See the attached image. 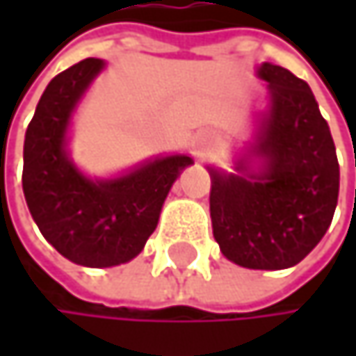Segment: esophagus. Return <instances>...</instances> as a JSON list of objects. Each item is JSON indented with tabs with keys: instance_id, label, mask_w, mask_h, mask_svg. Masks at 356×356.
I'll list each match as a JSON object with an SVG mask.
<instances>
[{
	"instance_id": "esophagus-1",
	"label": "esophagus",
	"mask_w": 356,
	"mask_h": 356,
	"mask_svg": "<svg viewBox=\"0 0 356 356\" xmlns=\"http://www.w3.org/2000/svg\"><path fill=\"white\" fill-rule=\"evenodd\" d=\"M212 150V136L210 134H202L197 140H195V154L197 159H206Z\"/></svg>"
}]
</instances>
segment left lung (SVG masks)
<instances>
[{
	"label": "left lung",
	"mask_w": 356,
	"mask_h": 356,
	"mask_svg": "<svg viewBox=\"0 0 356 356\" xmlns=\"http://www.w3.org/2000/svg\"><path fill=\"white\" fill-rule=\"evenodd\" d=\"M270 108L251 154L235 173L208 169L212 179V233L227 259L251 270H284L299 264L325 235L336 204L340 167L327 121L307 82L289 70L261 63Z\"/></svg>",
	"instance_id": "obj_1"
}]
</instances>
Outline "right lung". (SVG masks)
Instances as JSON below:
<instances>
[{"mask_svg":"<svg viewBox=\"0 0 356 356\" xmlns=\"http://www.w3.org/2000/svg\"><path fill=\"white\" fill-rule=\"evenodd\" d=\"M105 67L88 57L44 88L24 138L22 189L42 237L63 257L88 268L134 259L154 233L179 173L193 161L173 154L115 179H88L65 150L72 113Z\"/></svg>","mask_w":356,"mask_h":356,"instance_id":"obj_1","label":"right lung"}]
</instances>
